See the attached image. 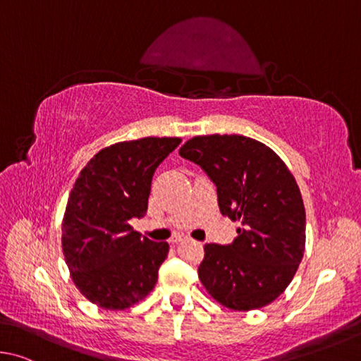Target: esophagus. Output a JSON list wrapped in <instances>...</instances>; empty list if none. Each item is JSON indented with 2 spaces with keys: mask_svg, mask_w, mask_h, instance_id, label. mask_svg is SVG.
<instances>
[{
  "mask_svg": "<svg viewBox=\"0 0 361 361\" xmlns=\"http://www.w3.org/2000/svg\"><path fill=\"white\" fill-rule=\"evenodd\" d=\"M180 241H184V238H182V236H176V238L171 239V244H177V243H180Z\"/></svg>",
  "mask_w": 361,
  "mask_h": 361,
  "instance_id": "obj_1",
  "label": "esophagus"
}]
</instances>
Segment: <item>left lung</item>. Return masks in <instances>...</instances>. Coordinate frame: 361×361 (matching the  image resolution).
Instances as JSON below:
<instances>
[{"label": "left lung", "instance_id": "left-lung-1", "mask_svg": "<svg viewBox=\"0 0 361 361\" xmlns=\"http://www.w3.org/2000/svg\"><path fill=\"white\" fill-rule=\"evenodd\" d=\"M179 154L206 171L220 212L243 225L233 244L204 245L201 283L233 311L268 306L305 254L306 211L293 174L273 149L241 135L195 136Z\"/></svg>", "mask_w": 361, "mask_h": 361}]
</instances>
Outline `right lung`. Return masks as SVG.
Returning <instances> with one entry per match:
<instances>
[{"label":"right lung","mask_w":361,"mask_h":361,"mask_svg":"<svg viewBox=\"0 0 361 361\" xmlns=\"http://www.w3.org/2000/svg\"><path fill=\"white\" fill-rule=\"evenodd\" d=\"M180 137H141L101 149L75 179L61 224V247L74 286L88 301L123 311L158 279L168 243H154L130 220L147 211L152 176Z\"/></svg>","instance_id":"add662e5"}]
</instances>
